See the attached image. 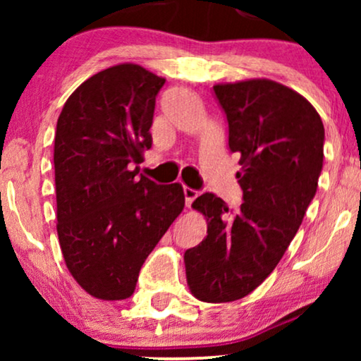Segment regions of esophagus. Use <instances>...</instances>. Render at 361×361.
Wrapping results in <instances>:
<instances>
[{"label": "esophagus", "mask_w": 361, "mask_h": 361, "mask_svg": "<svg viewBox=\"0 0 361 361\" xmlns=\"http://www.w3.org/2000/svg\"><path fill=\"white\" fill-rule=\"evenodd\" d=\"M184 195H185V205L190 207L192 202H194L197 199V195H199V192L194 190V189H190V187L184 185Z\"/></svg>", "instance_id": "obj_1"}]
</instances>
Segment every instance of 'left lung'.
Returning a JSON list of instances; mask_svg holds the SVG:
<instances>
[{"instance_id": "left-lung-1", "label": "left lung", "mask_w": 361, "mask_h": 361, "mask_svg": "<svg viewBox=\"0 0 361 361\" xmlns=\"http://www.w3.org/2000/svg\"><path fill=\"white\" fill-rule=\"evenodd\" d=\"M240 154L243 204L230 210L205 192L194 200L207 236L184 255L187 284L204 302H231L255 290L283 258L317 192L324 125L300 93L268 78L216 83Z\"/></svg>"}]
</instances>
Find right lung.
<instances>
[{
	"label": "right lung",
	"instance_id": "obj_1",
	"mask_svg": "<svg viewBox=\"0 0 361 361\" xmlns=\"http://www.w3.org/2000/svg\"><path fill=\"white\" fill-rule=\"evenodd\" d=\"M164 82L137 63H118L87 78L59 115V243L73 279L97 299L135 293L142 263L184 210L180 184L157 185L131 171L152 145Z\"/></svg>",
	"mask_w": 361,
	"mask_h": 361
}]
</instances>
